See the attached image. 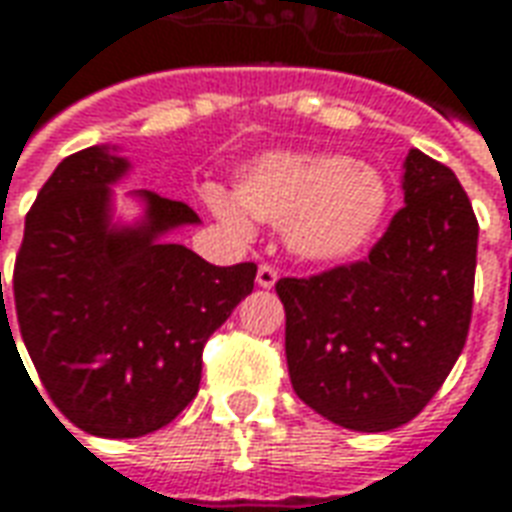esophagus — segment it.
<instances>
[{"label":"esophagus","mask_w":512,"mask_h":512,"mask_svg":"<svg viewBox=\"0 0 512 512\" xmlns=\"http://www.w3.org/2000/svg\"><path fill=\"white\" fill-rule=\"evenodd\" d=\"M277 279L279 274L274 266L263 263V266L257 268V285H260V288H274V285H277Z\"/></svg>","instance_id":"1"}]
</instances>
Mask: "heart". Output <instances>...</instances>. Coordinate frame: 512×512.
I'll use <instances>...</instances> for the list:
<instances>
[{
	"label": "heart",
	"mask_w": 512,
	"mask_h": 512,
	"mask_svg": "<svg viewBox=\"0 0 512 512\" xmlns=\"http://www.w3.org/2000/svg\"><path fill=\"white\" fill-rule=\"evenodd\" d=\"M208 211L238 235L252 219L285 227L288 249L310 263H345L362 255L384 227L392 191L381 169L340 153L271 150L235 178L202 191Z\"/></svg>",
	"instance_id": "1"
}]
</instances>
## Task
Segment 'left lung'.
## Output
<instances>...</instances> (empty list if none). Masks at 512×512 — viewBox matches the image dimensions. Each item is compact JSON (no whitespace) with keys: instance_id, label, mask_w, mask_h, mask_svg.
<instances>
[{"instance_id":"left-lung-1","label":"left lung","mask_w":512,"mask_h":512,"mask_svg":"<svg viewBox=\"0 0 512 512\" xmlns=\"http://www.w3.org/2000/svg\"><path fill=\"white\" fill-rule=\"evenodd\" d=\"M403 200L365 260L277 282L296 395L334 425L381 433L428 406L472 323L477 219L450 167L411 150Z\"/></svg>"}]
</instances>
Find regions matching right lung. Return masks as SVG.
I'll return each instance as SVG.
<instances>
[{
  "label": "right lung",
  "instance_id": "obj_1",
  "mask_svg": "<svg viewBox=\"0 0 512 512\" xmlns=\"http://www.w3.org/2000/svg\"><path fill=\"white\" fill-rule=\"evenodd\" d=\"M128 167L106 145L62 158L29 208L13 268L18 329L40 384L62 417L104 439L153 433L189 406L202 348L257 274L255 263L211 266L161 241L200 216L156 191H136L142 222L112 224V183Z\"/></svg>",
  "mask_w": 512,
  "mask_h": 512
}]
</instances>
